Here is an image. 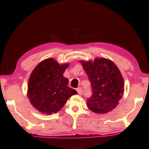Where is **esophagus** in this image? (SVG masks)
<instances>
[{"mask_svg":"<svg viewBox=\"0 0 149 149\" xmlns=\"http://www.w3.org/2000/svg\"><path fill=\"white\" fill-rule=\"evenodd\" d=\"M77 91L78 93V94L81 95L83 94V90H82V88L81 87H79L77 89Z\"/></svg>","mask_w":149,"mask_h":149,"instance_id":"1","label":"esophagus"}]
</instances>
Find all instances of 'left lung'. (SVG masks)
<instances>
[{
  "label": "left lung",
  "instance_id": "8db88e82",
  "mask_svg": "<svg viewBox=\"0 0 149 149\" xmlns=\"http://www.w3.org/2000/svg\"><path fill=\"white\" fill-rule=\"evenodd\" d=\"M91 85L92 95L87 106L97 114H104L116 107L124 91V82L119 69L111 60L95 58L81 61Z\"/></svg>",
  "mask_w": 149,
  "mask_h": 149
}]
</instances>
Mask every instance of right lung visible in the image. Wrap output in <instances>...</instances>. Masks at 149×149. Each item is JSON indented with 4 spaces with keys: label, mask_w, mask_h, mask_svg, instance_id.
Masks as SVG:
<instances>
[{
    "label": "right lung",
    "mask_w": 149,
    "mask_h": 149,
    "mask_svg": "<svg viewBox=\"0 0 149 149\" xmlns=\"http://www.w3.org/2000/svg\"><path fill=\"white\" fill-rule=\"evenodd\" d=\"M69 64L60 65L54 59L45 60L32 72L28 81L27 96L32 105L43 114L56 113L77 91L68 87L63 73Z\"/></svg>",
    "instance_id": "1"
}]
</instances>
